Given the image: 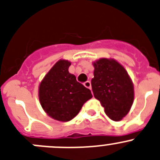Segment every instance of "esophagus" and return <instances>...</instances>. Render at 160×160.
Here are the masks:
<instances>
[{"mask_svg": "<svg viewBox=\"0 0 160 160\" xmlns=\"http://www.w3.org/2000/svg\"><path fill=\"white\" fill-rule=\"evenodd\" d=\"M84 86L86 87L87 88H89V89H91V82H90V81L85 82V83H84Z\"/></svg>", "mask_w": 160, "mask_h": 160, "instance_id": "obj_1", "label": "esophagus"}]
</instances>
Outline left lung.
<instances>
[{"instance_id": "left-lung-1", "label": "left lung", "mask_w": 160, "mask_h": 160, "mask_svg": "<svg viewBox=\"0 0 160 160\" xmlns=\"http://www.w3.org/2000/svg\"><path fill=\"white\" fill-rule=\"evenodd\" d=\"M94 78L91 87L94 98L113 121H120L131 110L134 99L132 80L128 71L113 58L93 62Z\"/></svg>"}]
</instances>
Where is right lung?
Instances as JSON below:
<instances>
[{"instance_id":"obj_1","label":"right lung","mask_w":160,"mask_h":160,"mask_svg":"<svg viewBox=\"0 0 160 160\" xmlns=\"http://www.w3.org/2000/svg\"><path fill=\"white\" fill-rule=\"evenodd\" d=\"M70 65L68 60H58L39 85V101L43 109L60 122L73 119L83 104L92 98L91 91L69 72Z\"/></svg>"}]
</instances>
